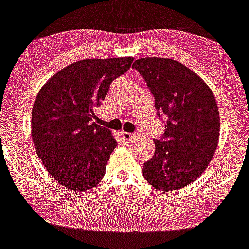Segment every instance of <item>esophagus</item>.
I'll return each mask as SVG.
<instances>
[{
	"label": "esophagus",
	"mask_w": 249,
	"mask_h": 249,
	"mask_svg": "<svg viewBox=\"0 0 249 249\" xmlns=\"http://www.w3.org/2000/svg\"><path fill=\"white\" fill-rule=\"evenodd\" d=\"M122 136H123V138H124L125 140H126V142H131V140H133L134 138L137 137L136 134L128 133V132H122Z\"/></svg>",
	"instance_id": "obj_1"
}]
</instances>
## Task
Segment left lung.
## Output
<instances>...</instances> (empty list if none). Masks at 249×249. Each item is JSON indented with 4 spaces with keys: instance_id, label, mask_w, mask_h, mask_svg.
I'll return each mask as SVG.
<instances>
[{
    "instance_id": "obj_1",
    "label": "left lung",
    "mask_w": 249,
    "mask_h": 249,
    "mask_svg": "<svg viewBox=\"0 0 249 249\" xmlns=\"http://www.w3.org/2000/svg\"><path fill=\"white\" fill-rule=\"evenodd\" d=\"M132 67L154 96L158 116L167 118L143 178L158 190L181 189L204 173L217 149L220 118L213 92L176 60L142 58Z\"/></svg>"
}]
</instances>
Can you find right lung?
<instances>
[{
  "mask_svg": "<svg viewBox=\"0 0 249 249\" xmlns=\"http://www.w3.org/2000/svg\"><path fill=\"white\" fill-rule=\"evenodd\" d=\"M133 58L85 59L59 71L38 92L32 107L36 152L49 173L71 190L86 191L106 174L117 142L92 122L110 85Z\"/></svg>",
  "mask_w": 249,
  "mask_h": 249,
  "instance_id": "obj_1",
  "label": "right lung"
}]
</instances>
